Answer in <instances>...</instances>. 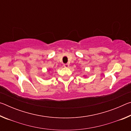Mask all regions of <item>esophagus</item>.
<instances>
[{
  "mask_svg": "<svg viewBox=\"0 0 131 131\" xmlns=\"http://www.w3.org/2000/svg\"><path fill=\"white\" fill-rule=\"evenodd\" d=\"M64 67L65 68H69V65L68 63H66V64H64Z\"/></svg>",
  "mask_w": 131,
  "mask_h": 131,
  "instance_id": "esophagus-1",
  "label": "esophagus"
}]
</instances>
